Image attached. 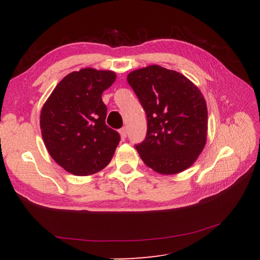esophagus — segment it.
Returning <instances> with one entry per match:
<instances>
[{
    "mask_svg": "<svg viewBox=\"0 0 260 260\" xmlns=\"http://www.w3.org/2000/svg\"><path fill=\"white\" fill-rule=\"evenodd\" d=\"M119 134H120L121 140H125V139H126V136H127V129L125 128V127H123V128L119 129Z\"/></svg>",
    "mask_w": 260,
    "mask_h": 260,
    "instance_id": "obj_1",
    "label": "esophagus"
}]
</instances>
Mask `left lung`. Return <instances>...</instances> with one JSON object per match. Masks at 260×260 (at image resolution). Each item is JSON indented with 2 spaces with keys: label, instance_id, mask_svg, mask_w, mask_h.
Returning a JSON list of instances; mask_svg holds the SVG:
<instances>
[{
  "label": "left lung",
  "instance_id": "obj_1",
  "mask_svg": "<svg viewBox=\"0 0 260 260\" xmlns=\"http://www.w3.org/2000/svg\"><path fill=\"white\" fill-rule=\"evenodd\" d=\"M127 81L147 117L146 137L136 145L143 162L161 174L189 169L207 142L208 109L200 89L157 64L132 71Z\"/></svg>",
  "mask_w": 260,
  "mask_h": 260
}]
</instances>
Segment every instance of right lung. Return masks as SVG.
<instances>
[{
    "label": "right lung",
    "instance_id": "right-lung-1",
    "mask_svg": "<svg viewBox=\"0 0 260 260\" xmlns=\"http://www.w3.org/2000/svg\"><path fill=\"white\" fill-rule=\"evenodd\" d=\"M110 70L85 68L67 75L42 106L40 128L50 156L67 172L86 176L106 168L119 134L106 125L103 92L114 84Z\"/></svg>",
    "mask_w": 260,
    "mask_h": 260
}]
</instances>
